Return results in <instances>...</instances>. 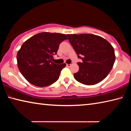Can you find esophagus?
Instances as JSON below:
<instances>
[{
  "label": "esophagus",
  "instance_id": "1",
  "mask_svg": "<svg viewBox=\"0 0 131 131\" xmlns=\"http://www.w3.org/2000/svg\"><path fill=\"white\" fill-rule=\"evenodd\" d=\"M66 66H68V67H69V66H71V63H70V64H66Z\"/></svg>",
  "mask_w": 131,
  "mask_h": 131
}]
</instances>
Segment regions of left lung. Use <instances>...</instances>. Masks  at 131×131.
<instances>
[{
    "label": "left lung",
    "mask_w": 131,
    "mask_h": 131,
    "mask_svg": "<svg viewBox=\"0 0 131 131\" xmlns=\"http://www.w3.org/2000/svg\"><path fill=\"white\" fill-rule=\"evenodd\" d=\"M68 40L82 59L79 71L73 74L78 82L94 85L106 78L115 60L114 48L102 37L89 34H68Z\"/></svg>",
    "instance_id": "left-lung-1"
}]
</instances>
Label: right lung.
<instances>
[{
	"instance_id": "add662e5",
	"label": "right lung",
	"mask_w": 131,
	"mask_h": 131,
	"mask_svg": "<svg viewBox=\"0 0 131 131\" xmlns=\"http://www.w3.org/2000/svg\"><path fill=\"white\" fill-rule=\"evenodd\" d=\"M67 39L63 34L41 32L24 42L17 54V65L28 82L42 88L57 82L66 64L59 65L52 61L60 43Z\"/></svg>"
}]
</instances>
